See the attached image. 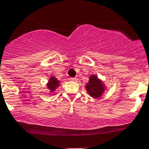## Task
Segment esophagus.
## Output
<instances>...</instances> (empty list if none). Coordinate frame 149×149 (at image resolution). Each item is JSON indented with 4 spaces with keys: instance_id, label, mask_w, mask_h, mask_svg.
Returning <instances> with one entry per match:
<instances>
[{
    "instance_id": "obj_1",
    "label": "esophagus",
    "mask_w": 149,
    "mask_h": 149,
    "mask_svg": "<svg viewBox=\"0 0 149 149\" xmlns=\"http://www.w3.org/2000/svg\"><path fill=\"white\" fill-rule=\"evenodd\" d=\"M71 81H77V78H76V77H72V78H71Z\"/></svg>"
}]
</instances>
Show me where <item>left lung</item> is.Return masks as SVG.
<instances>
[{"mask_svg": "<svg viewBox=\"0 0 149 149\" xmlns=\"http://www.w3.org/2000/svg\"><path fill=\"white\" fill-rule=\"evenodd\" d=\"M88 94L94 98H101L106 90V86L97 75L92 74L89 77V82L85 86Z\"/></svg>", "mask_w": 149, "mask_h": 149, "instance_id": "obj_1", "label": "left lung"}]
</instances>
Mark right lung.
I'll use <instances>...</instances> for the list:
<instances>
[{
	"mask_svg": "<svg viewBox=\"0 0 149 149\" xmlns=\"http://www.w3.org/2000/svg\"><path fill=\"white\" fill-rule=\"evenodd\" d=\"M60 81L56 79L54 76H51L49 78V81L47 83V88L50 91V93H53L56 89L60 86Z\"/></svg>",
	"mask_w": 149,
	"mask_h": 149,
	"instance_id": "1",
	"label": "right lung"
}]
</instances>
